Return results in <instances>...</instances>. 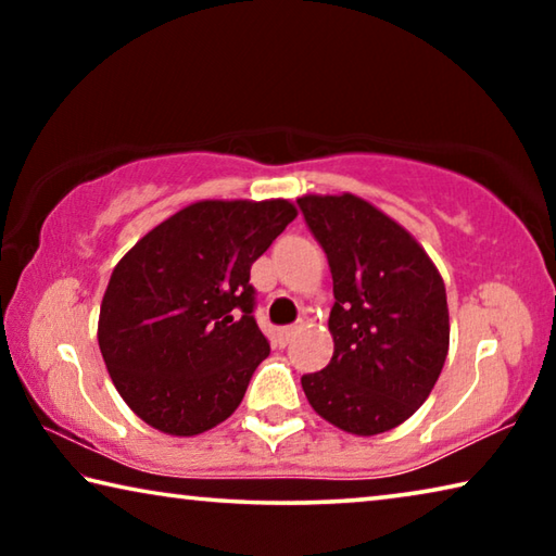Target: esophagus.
Segmentation results:
<instances>
[{
    "label": "esophagus",
    "instance_id": "1",
    "mask_svg": "<svg viewBox=\"0 0 556 556\" xmlns=\"http://www.w3.org/2000/svg\"><path fill=\"white\" fill-rule=\"evenodd\" d=\"M299 331V326L294 324V326H281L279 328V331H277V336H279V343L281 345H287L289 341H291V338H294V333Z\"/></svg>",
    "mask_w": 556,
    "mask_h": 556
}]
</instances>
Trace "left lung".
I'll list each match as a JSON object with an SVG mask.
<instances>
[{"mask_svg": "<svg viewBox=\"0 0 556 556\" xmlns=\"http://www.w3.org/2000/svg\"><path fill=\"white\" fill-rule=\"evenodd\" d=\"M331 267L333 357L301 378L316 414L357 437L407 421L444 368L446 289L434 262L390 215L353 193L301 195Z\"/></svg>", "mask_w": 556, "mask_h": 556, "instance_id": "obj_1", "label": "left lung"}]
</instances>
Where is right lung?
Masks as SVG:
<instances>
[{
    "label": "right lung",
    "instance_id": "add662e5",
    "mask_svg": "<svg viewBox=\"0 0 556 556\" xmlns=\"http://www.w3.org/2000/svg\"><path fill=\"white\" fill-rule=\"evenodd\" d=\"M296 218L285 199L199 201L112 269L98 321L119 397L164 434L195 437L238 409L269 355L250 267Z\"/></svg>",
    "mask_w": 556,
    "mask_h": 556
}]
</instances>
